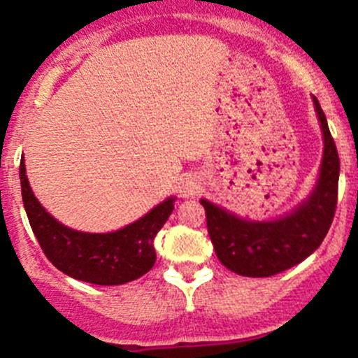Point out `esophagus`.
<instances>
[{
    "label": "esophagus",
    "mask_w": 358,
    "mask_h": 358,
    "mask_svg": "<svg viewBox=\"0 0 358 358\" xmlns=\"http://www.w3.org/2000/svg\"><path fill=\"white\" fill-rule=\"evenodd\" d=\"M199 189H201V186H199V182H196L195 177L188 176L182 179V185H181V188H179V192H181L182 196H193L199 193Z\"/></svg>",
    "instance_id": "obj_1"
}]
</instances>
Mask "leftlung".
<instances>
[{
  "label": "left lung",
  "instance_id": "obj_1",
  "mask_svg": "<svg viewBox=\"0 0 358 358\" xmlns=\"http://www.w3.org/2000/svg\"><path fill=\"white\" fill-rule=\"evenodd\" d=\"M323 131L324 150L313 195L291 215L275 222H248L202 199L216 257L243 277H271L293 268L321 245L337 208L339 156L327 117L314 97Z\"/></svg>",
  "mask_w": 358,
  "mask_h": 358
}]
</instances>
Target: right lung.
Here are the masks:
<instances>
[{"mask_svg":"<svg viewBox=\"0 0 358 358\" xmlns=\"http://www.w3.org/2000/svg\"><path fill=\"white\" fill-rule=\"evenodd\" d=\"M19 176L22 204L31 231L45 257L65 275L97 286H119L142 277L154 266V238L173 211V199H166L138 222L120 231L90 234L58 224L38 204L29 188L22 159Z\"/></svg>","mask_w":358,"mask_h":358,"instance_id":"right-lung-1","label":"right lung"}]
</instances>
